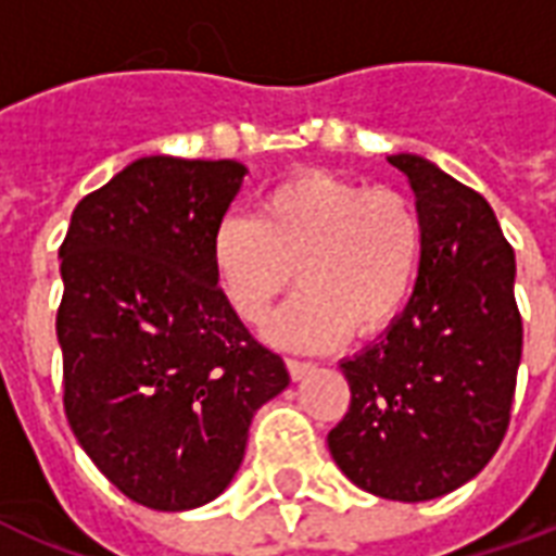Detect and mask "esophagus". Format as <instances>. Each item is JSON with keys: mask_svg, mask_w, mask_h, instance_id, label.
Listing matches in <instances>:
<instances>
[{"mask_svg": "<svg viewBox=\"0 0 556 556\" xmlns=\"http://www.w3.org/2000/svg\"><path fill=\"white\" fill-rule=\"evenodd\" d=\"M288 372L294 376V379H306L308 372L315 370V364L312 362H300V358H288Z\"/></svg>", "mask_w": 556, "mask_h": 556, "instance_id": "1", "label": "esophagus"}]
</instances>
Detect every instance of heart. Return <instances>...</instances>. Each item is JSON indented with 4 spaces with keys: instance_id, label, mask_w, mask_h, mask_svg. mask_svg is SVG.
<instances>
[{
    "instance_id": "heart-1",
    "label": "heart",
    "mask_w": 556,
    "mask_h": 556,
    "mask_svg": "<svg viewBox=\"0 0 556 556\" xmlns=\"http://www.w3.org/2000/svg\"><path fill=\"white\" fill-rule=\"evenodd\" d=\"M422 256L417 206L391 189H364L329 172L270 186L253 215H227L212 239V265L227 303L260 324L294 270L296 291L268 338L317 350L346 332L372 334L405 306Z\"/></svg>"
}]
</instances>
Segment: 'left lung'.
<instances>
[{
    "instance_id": "1",
    "label": "left lung",
    "mask_w": 556,
    "mask_h": 556,
    "mask_svg": "<svg viewBox=\"0 0 556 556\" xmlns=\"http://www.w3.org/2000/svg\"><path fill=\"white\" fill-rule=\"evenodd\" d=\"M388 163L417 198V282L379 341L341 362L353 400L326 440L355 486L429 502L472 481L510 422L522 358L516 256L481 194L426 156Z\"/></svg>"
}]
</instances>
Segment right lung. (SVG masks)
<instances>
[{
  "label": "right lung",
  "instance_id": "obj_1",
  "mask_svg": "<svg viewBox=\"0 0 556 556\" xmlns=\"http://www.w3.org/2000/svg\"><path fill=\"white\" fill-rule=\"evenodd\" d=\"M244 175L236 160L139 156L75 206L61 244L66 417L110 484L151 510L218 498L253 414L291 381L212 265Z\"/></svg>",
  "mask_w": 556,
  "mask_h": 556
}]
</instances>
